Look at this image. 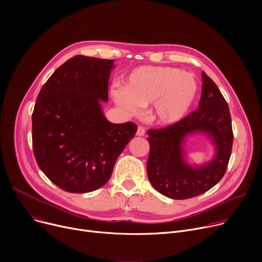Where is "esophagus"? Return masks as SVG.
<instances>
[{"label": "esophagus", "instance_id": "esophagus-1", "mask_svg": "<svg viewBox=\"0 0 262 262\" xmlns=\"http://www.w3.org/2000/svg\"><path fill=\"white\" fill-rule=\"evenodd\" d=\"M136 135H137V136H139V137L144 136V135H145V129H144V127H142V126H138V129H137Z\"/></svg>", "mask_w": 262, "mask_h": 262}]
</instances>
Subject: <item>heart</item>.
I'll use <instances>...</instances> for the list:
<instances>
[{
    "mask_svg": "<svg viewBox=\"0 0 262 262\" xmlns=\"http://www.w3.org/2000/svg\"><path fill=\"white\" fill-rule=\"evenodd\" d=\"M198 91L193 74L172 67L142 66L126 76L125 87L114 86L112 96L130 116L138 115L142 106L153 104V119L161 125H173L187 116Z\"/></svg>",
    "mask_w": 262,
    "mask_h": 262,
    "instance_id": "obj_1",
    "label": "heart"
}]
</instances>
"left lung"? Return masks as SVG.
Here are the masks:
<instances>
[{
    "label": "left lung",
    "instance_id": "obj_1",
    "mask_svg": "<svg viewBox=\"0 0 262 262\" xmlns=\"http://www.w3.org/2000/svg\"><path fill=\"white\" fill-rule=\"evenodd\" d=\"M199 109L166 128L148 129V181L164 196L186 200L205 193L224 176L231 155L233 134L227 102L214 81L202 73ZM207 134L216 147L215 157L203 166H191L183 143L192 133Z\"/></svg>",
    "mask_w": 262,
    "mask_h": 262
}]
</instances>
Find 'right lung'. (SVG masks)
Returning <instances> with one entry per match:
<instances>
[{"label":"right lung","mask_w":262,"mask_h":262,"mask_svg":"<svg viewBox=\"0 0 262 262\" xmlns=\"http://www.w3.org/2000/svg\"><path fill=\"white\" fill-rule=\"evenodd\" d=\"M114 60L77 55L55 71L41 88L32 117L33 147L39 168L60 189L87 193L103 187L134 138L133 122H109L108 102Z\"/></svg>","instance_id":"right-lung-1"}]
</instances>
